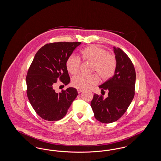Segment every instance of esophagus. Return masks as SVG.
<instances>
[{"instance_id":"34e87169","label":"esophagus","mask_w":161,"mask_h":161,"mask_svg":"<svg viewBox=\"0 0 161 161\" xmlns=\"http://www.w3.org/2000/svg\"><path fill=\"white\" fill-rule=\"evenodd\" d=\"M82 92H83L82 90H79V89L78 90V93H81Z\"/></svg>"}]
</instances>
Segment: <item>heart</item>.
<instances>
[{"label": "heart", "instance_id": "obj_1", "mask_svg": "<svg viewBox=\"0 0 161 161\" xmlns=\"http://www.w3.org/2000/svg\"><path fill=\"white\" fill-rule=\"evenodd\" d=\"M81 58L92 63V72H95L102 79L107 80L113 76L116 68L117 61L115 55L107 53L104 48L97 45H92L84 48L80 53ZM66 68L72 75L77 74L80 68V60L75 55H70L66 61ZM99 81L95 74L91 75H78L72 78V85L79 90L89 89Z\"/></svg>", "mask_w": 161, "mask_h": 161}]
</instances>
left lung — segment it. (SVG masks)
<instances>
[{
  "instance_id": "obj_1",
  "label": "left lung",
  "mask_w": 161,
  "mask_h": 161,
  "mask_svg": "<svg viewBox=\"0 0 161 161\" xmlns=\"http://www.w3.org/2000/svg\"><path fill=\"white\" fill-rule=\"evenodd\" d=\"M117 61L114 75L99 86L101 92L107 91L108 97L95 94L91 106L95 118L101 123H113L119 119L134 98L136 72L130 58L120 48L114 47Z\"/></svg>"
}]
</instances>
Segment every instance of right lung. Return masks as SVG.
<instances>
[{
	"label": "right lung",
	"instance_id": "1",
	"mask_svg": "<svg viewBox=\"0 0 161 161\" xmlns=\"http://www.w3.org/2000/svg\"><path fill=\"white\" fill-rule=\"evenodd\" d=\"M81 42L50 43L35 55L26 78L27 96L32 107L42 118L56 121L62 119L76 98V89L55 91L57 80L67 85L70 80L66 61Z\"/></svg>",
	"mask_w": 161,
	"mask_h": 161
}]
</instances>
